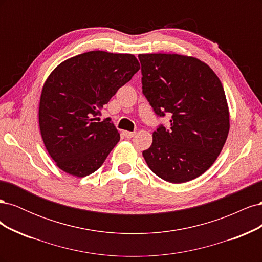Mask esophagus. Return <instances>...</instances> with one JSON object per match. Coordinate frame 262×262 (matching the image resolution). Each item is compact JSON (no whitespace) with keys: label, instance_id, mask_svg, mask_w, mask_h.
<instances>
[{"label":"esophagus","instance_id":"obj_1","mask_svg":"<svg viewBox=\"0 0 262 262\" xmlns=\"http://www.w3.org/2000/svg\"><path fill=\"white\" fill-rule=\"evenodd\" d=\"M123 136L126 138V139H131L133 138L134 136H136V132H129V131H123Z\"/></svg>","mask_w":262,"mask_h":262}]
</instances>
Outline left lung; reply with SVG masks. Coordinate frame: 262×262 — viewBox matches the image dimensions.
<instances>
[{
    "mask_svg": "<svg viewBox=\"0 0 262 262\" xmlns=\"http://www.w3.org/2000/svg\"><path fill=\"white\" fill-rule=\"evenodd\" d=\"M142 90L160 125L143 157L155 175L172 184L201 176L216 161L229 131L225 92L214 71L201 60L176 53L139 54Z\"/></svg>",
    "mask_w": 262,
    "mask_h": 262,
    "instance_id": "obj_1",
    "label": "left lung"
}]
</instances>
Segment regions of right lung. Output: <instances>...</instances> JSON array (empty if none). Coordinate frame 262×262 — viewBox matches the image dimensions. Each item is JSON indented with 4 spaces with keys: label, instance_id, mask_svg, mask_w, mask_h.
I'll return each instance as SVG.
<instances>
[{
    "label": "right lung",
    "instance_id": "add662e5",
    "mask_svg": "<svg viewBox=\"0 0 262 262\" xmlns=\"http://www.w3.org/2000/svg\"><path fill=\"white\" fill-rule=\"evenodd\" d=\"M140 70L133 54L90 51L55 68L43 84L39 126L58 167L75 177L89 176L105 162L120 140L100 110Z\"/></svg>",
    "mask_w": 262,
    "mask_h": 262
}]
</instances>
